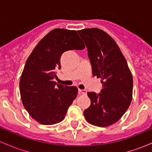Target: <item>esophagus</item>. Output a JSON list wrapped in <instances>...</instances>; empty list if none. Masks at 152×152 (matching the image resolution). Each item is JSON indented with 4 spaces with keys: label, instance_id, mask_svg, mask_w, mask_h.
<instances>
[{
    "label": "esophagus",
    "instance_id": "1",
    "mask_svg": "<svg viewBox=\"0 0 152 152\" xmlns=\"http://www.w3.org/2000/svg\"><path fill=\"white\" fill-rule=\"evenodd\" d=\"M79 94L85 95V94H87V90H81V89H79Z\"/></svg>",
    "mask_w": 152,
    "mask_h": 152
}]
</instances>
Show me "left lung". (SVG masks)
<instances>
[{
  "mask_svg": "<svg viewBox=\"0 0 152 152\" xmlns=\"http://www.w3.org/2000/svg\"><path fill=\"white\" fill-rule=\"evenodd\" d=\"M85 42L93 76L101 78V93L88 92L90 106L84 111L87 122L100 127L116 123L132 99V75L115 41L103 30L77 31Z\"/></svg>",
  "mask_w": 152,
  "mask_h": 152,
  "instance_id": "1",
  "label": "left lung"
}]
</instances>
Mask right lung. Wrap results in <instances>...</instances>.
I'll list each match as a JSON object with an SVG mask.
<instances>
[{
	"label": "right lung",
	"instance_id": "add662e5",
	"mask_svg": "<svg viewBox=\"0 0 152 152\" xmlns=\"http://www.w3.org/2000/svg\"><path fill=\"white\" fill-rule=\"evenodd\" d=\"M83 42L74 30L55 28L47 34L27 59L20 80L24 107L38 123L52 125L62 121L78 93L77 87L53 81L60 68L62 53L82 50Z\"/></svg>",
	"mask_w": 152,
	"mask_h": 152
}]
</instances>
